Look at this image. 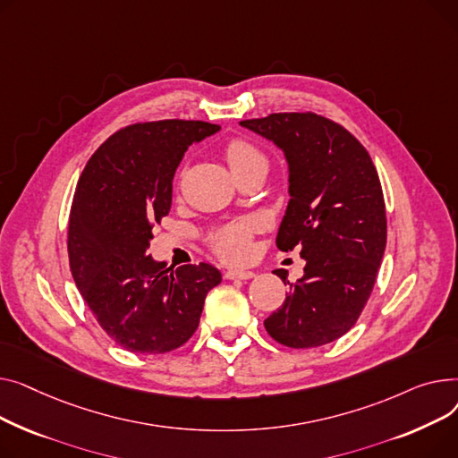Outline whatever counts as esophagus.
<instances>
[{
  "label": "esophagus",
  "mask_w": 458,
  "mask_h": 458,
  "mask_svg": "<svg viewBox=\"0 0 458 458\" xmlns=\"http://www.w3.org/2000/svg\"><path fill=\"white\" fill-rule=\"evenodd\" d=\"M224 277L225 279H242V281H246V279H253L255 274L250 272V270H229V272L224 274Z\"/></svg>",
  "instance_id": "esophagus-1"
}]
</instances>
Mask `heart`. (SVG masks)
<instances>
[{
	"label": "heart",
	"instance_id": "obj_1",
	"mask_svg": "<svg viewBox=\"0 0 458 458\" xmlns=\"http://www.w3.org/2000/svg\"><path fill=\"white\" fill-rule=\"evenodd\" d=\"M227 165L234 177L253 170H266L267 160L264 153L246 139H233L225 146ZM253 225L250 222L229 224L212 234V248L225 260H240L250 251V238Z\"/></svg>",
	"mask_w": 458,
	"mask_h": 458
}]
</instances>
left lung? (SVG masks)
Wrapping results in <instances>:
<instances>
[{
	"mask_svg": "<svg viewBox=\"0 0 458 458\" xmlns=\"http://www.w3.org/2000/svg\"><path fill=\"white\" fill-rule=\"evenodd\" d=\"M274 142L288 165V207L277 231L281 251L301 250L305 274L264 327L293 349L335 342L355 326L386 246L381 181L364 146L342 125L312 113L244 120Z\"/></svg>",
	"mask_w": 458,
	"mask_h": 458,
	"instance_id": "left-lung-1",
	"label": "left lung"
}]
</instances>
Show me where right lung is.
I'll return each mask as SVG.
<instances>
[{"label":"right lung","instance_id":"obj_1","mask_svg":"<svg viewBox=\"0 0 458 458\" xmlns=\"http://www.w3.org/2000/svg\"><path fill=\"white\" fill-rule=\"evenodd\" d=\"M220 127L194 120L129 125L90 157L73 196L68 255L73 281L98 324L127 352L181 347L199 324L212 264L166 266L146 255L153 224L172 207V181L188 146Z\"/></svg>","mask_w":458,"mask_h":458}]
</instances>
